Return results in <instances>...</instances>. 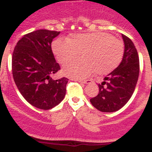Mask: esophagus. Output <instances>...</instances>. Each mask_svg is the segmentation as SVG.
Listing matches in <instances>:
<instances>
[{
    "label": "esophagus",
    "mask_w": 152,
    "mask_h": 152,
    "mask_svg": "<svg viewBox=\"0 0 152 152\" xmlns=\"http://www.w3.org/2000/svg\"><path fill=\"white\" fill-rule=\"evenodd\" d=\"M76 81L79 82V83H83V84H90L91 83V79H86V80H79V79H76Z\"/></svg>",
    "instance_id": "34e87169"
}]
</instances>
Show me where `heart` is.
Segmentation results:
<instances>
[{
	"instance_id": "b5f03b06",
	"label": "heart",
	"mask_w": 152,
	"mask_h": 152,
	"mask_svg": "<svg viewBox=\"0 0 152 152\" xmlns=\"http://www.w3.org/2000/svg\"><path fill=\"white\" fill-rule=\"evenodd\" d=\"M52 50L61 64L80 54L82 60L66 64L62 72L69 77L83 79L95 71L98 75H105L116 69L124 58V45L110 34L97 32L76 34L68 40L57 39L52 44Z\"/></svg>"
}]
</instances>
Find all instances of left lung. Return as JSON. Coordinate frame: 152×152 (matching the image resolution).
Listing matches in <instances>:
<instances>
[{"label":"left lung","instance_id":"left-lung-1","mask_svg":"<svg viewBox=\"0 0 152 152\" xmlns=\"http://www.w3.org/2000/svg\"><path fill=\"white\" fill-rule=\"evenodd\" d=\"M124 55L115 69L98 84V95L90 99L91 104L102 112H115L122 108L132 97L139 74V59L133 42L122 34Z\"/></svg>","mask_w":152,"mask_h":152}]
</instances>
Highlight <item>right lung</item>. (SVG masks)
I'll list each match as a JSON object with an SVG mask.
<instances>
[{
	"instance_id": "1",
	"label": "right lung",
	"mask_w": 152,
	"mask_h": 152,
	"mask_svg": "<svg viewBox=\"0 0 152 152\" xmlns=\"http://www.w3.org/2000/svg\"><path fill=\"white\" fill-rule=\"evenodd\" d=\"M60 32L39 29L26 34L17 42L12 57V72L19 91L37 108L49 110L59 104L66 95L69 79H52L60 70L51 50Z\"/></svg>"
}]
</instances>
